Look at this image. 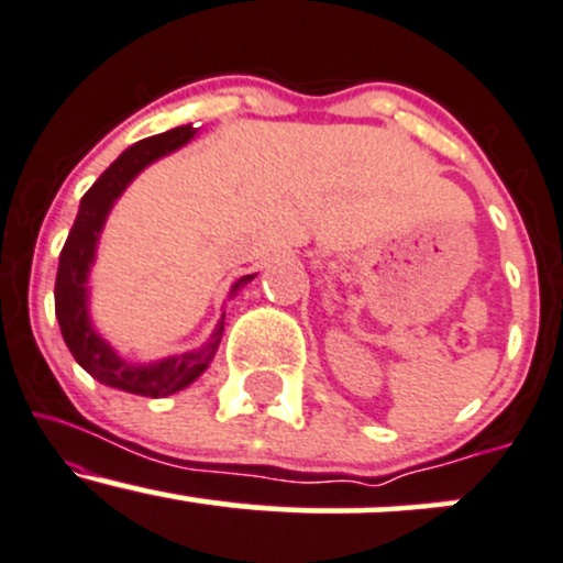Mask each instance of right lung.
<instances>
[{"mask_svg":"<svg viewBox=\"0 0 563 563\" xmlns=\"http://www.w3.org/2000/svg\"><path fill=\"white\" fill-rule=\"evenodd\" d=\"M196 133H199V128L180 125L125 148L99 175V180L88 188L84 199H80L78 217L73 222L70 235H67L63 254H59L57 283H54V314H57L67 349H70L76 362L93 380L110 385V388L133 393V396L162 398L188 388L214 358V351L220 346L222 328H225V314H222L212 338L201 349L159 358V362L152 364H128L93 330L91 317H88V269H91L93 256H97L101 228H104L112 205L125 191L128 183L144 170V167L157 162L159 157H165V154H173L175 148L186 146ZM249 280H254V275L239 277L233 283V288H230V294L241 290V286H246Z\"/></svg>","mask_w":563,"mask_h":563,"instance_id":"right-lung-1","label":"right lung"}]
</instances>
